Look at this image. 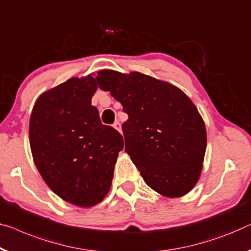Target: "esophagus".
<instances>
[{
	"instance_id": "1",
	"label": "esophagus",
	"mask_w": 251,
	"mask_h": 251,
	"mask_svg": "<svg viewBox=\"0 0 251 251\" xmlns=\"http://www.w3.org/2000/svg\"><path fill=\"white\" fill-rule=\"evenodd\" d=\"M113 128L117 129L118 131H121V123H120L119 121H115L114 125H113Z\"/></svg>"
}]
</instances>
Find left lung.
Returning a JSON list of instances; mask_svg holds the SVG:
<instances>
[{"label":"left lung","instance_id":"left-lung-1","mask_svg":"<svg viewBox=\"0 0 251 251\" xmlns=\"http://www.w3.org/2000/svg\"><path fill=\"white\" fill-rule=\"evenodd\" d=\"M101 90L122 104L126 151L145 182L165 197L188 194L201 176L206 151L204 120L177 87L140 72L101 70Z\"/></svg>","mask_w":251,"mask_h":251}]
</instances>
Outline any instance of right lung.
Instances as JSON below:
<instances>
[{"label": "right lung", "instance_id": "1", "mask_svg": "<svg viewBox=\"0 0 251 251\" xmlns=\"http://www.w3.org/2000/svg\"><path fill=\"white\" fill-rule=\"evenodd\" d=\"M96 89L92 75L69 79L38 97L29 122L38 172L54 194L80 207L99 204L107 195L123 150L121 134L104 126L92 105Z\"/></svg>", "mask_w": 251, "mask_h": 251}]
</instances>
